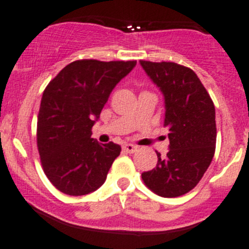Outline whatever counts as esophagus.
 <instances>
[{"label":"esophagus","mask_w":249,"mask_h":249,"mask_svg":"<svg viewBox=\"0 0 249 249\" xmlns=\"http://www.w3.org/2000/svg\"><path fill=\"white\" fill-rule=\"evenodd\" d=\"M123 149L126 153H135L137 150V147L136 145L131 144V143H126V144L123 145Z\"/></svg>","instance_id":"obj_1"}]
</instances>
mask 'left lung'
<instances>
[{
  "label": "left lung",
  "mask_w": 249,
  "mask_h": 249,
  "mask_svg": "<svg viewBox=\"0 0 249 249\" xmlns=\"http://www.w3.org/2000/svg\"><path fill=\"white\" fill-rule=\"evenodd\" d=\"M140 64L164 96V126L170 131L166 157L157 152V166L142 179L159 196H180L200 182L214 155V105L193 70L175 62Z\"/></svg>",
  "instance_id": "left-lung-1"
}]
</instances>
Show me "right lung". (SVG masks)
<instances>
[{
  "instance_id": "1",
  "label": "right lung",
  "mask_w": 249,
  "mask_h": 249,
  "mask_svg": "<svg viewBox=\"0 0 249 249\" xmlns=\"http://www.w3.org/2000/svg\"><path fill=\"white\" fill-rule=\"evenodd\" d=\"M135 66L136 61L78 60L64 67L44 90L37 145L48 179L64 194H90L106 180L122 148L97 142L91 127L115 85Z\"/></svg>"
}]
</instances>
